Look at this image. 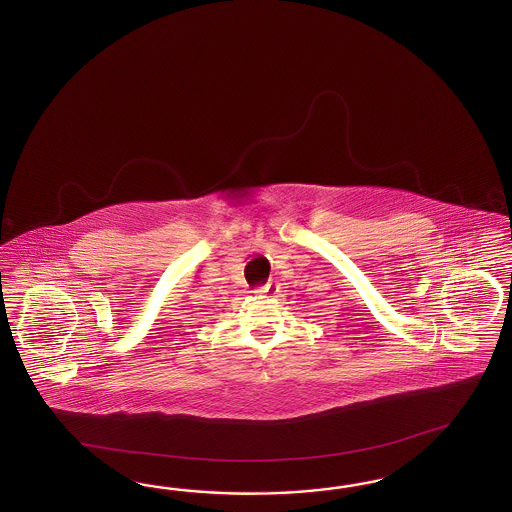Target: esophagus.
I'll return each mask as SVG.
<instances>
[{
    "instance_id": "obj_1",
    "label": "esophagus",
    "mask_w": 512,
    "mask_h": 512,
    "mask_svg": "<svg viewBox=\"0 0 512 512\" xmlns=\"http://www.w3.org/2000/svg\"><path fill=\"white\" fill-rule=\"evenodd\" d=\"M255 295H274L276 293V287H274V283H266L263 287H257L255 291H253Z\"/></svg>"
}]
</instances>
